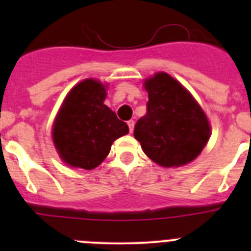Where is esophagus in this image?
Listing matches in <instances>:
<instances>
[{"instance_id":"obj_1","label":"esophagus","mask_w":251,"mask_h":251,"mask_svg":"<svg viewBox=\"0 0 251 251\" xmlns=\"http://www.w3.org/2000/svg\"><path fill=\"white\" fill-rule=\"evenodd\" d=\"M127 125H128V128H130V132H132V131H133V126H135V121H133V120H128L127 121Z\"/></svg>"}]
</instances>
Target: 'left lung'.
I'll return each instance as SVG.
<instances>
[{
    "instance_id": "8db88e82",
    "label": "left lung",
    "mask_w": 251,
    "mask_h": 251,
    "mask_svg": "<svg viewBox=\"0 0 251 251\" xmlns=\"http://www.w3.org/2000/svg\"><path fill=\"white\" fill-rule=\"evenodd\" d=\"M148 92L147 114L136 123L133 136L143 151L165 168L191 163L210 137L204 111L191 93L165 73L144 82Z\"/></svg>"
}]
</instances>
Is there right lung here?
<instances>
[{"mask_svg": "<svg viewBox=\"0 0 251 251\" xmlns=\"http://www.w3.org/2000/svg\"><path fill=\"white\" fill-rule=\"evenodd\" d=\"M105 87L87 78L65 98L53 126V142L68 165L92 170L109 154L111 144L128 132L127 124L104 104Z\"/></svg>", "mask_w": 251, "mask_h": 251, "instance_id": "1", "label": "right lung"}]
</instances>
